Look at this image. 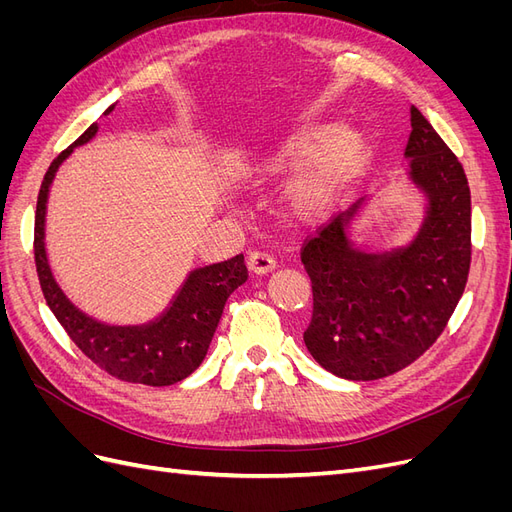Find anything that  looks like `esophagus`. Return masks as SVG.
<instances>
[{"label": "esophagus", "instance_id": "1", "mask_svg": "<svg viewBox=\"0 0 512 512\" xmlns=\"http://www.w3.org/2000/svg\"><path fill=\"white\" fill-rule=\"evenodd\" d=\"M247 265H250V271L256 275L269 273L275 269V258L267 250H254L247 258Z\"/></svg>", "mask_w": 512, "mask_h": 512}]
</instances>
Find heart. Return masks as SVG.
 Returning <instances> with one entry per match:
<instances>
[{
    "label": "heart",
    "mask_w": 512,
    "mask_h": 512,
    "mask_svg": "<svg viewBox=\"0 0 512 512\" xmlns=\"http://www.w3.org/2000/svg\"><path fill=\"white\" fill-rule=\"evenodd\" d=\"M369 136L361 130L339 134L335 123H309L275 143L256 168L282 175L307 164L288 190L290 209L309 218L327 211L367 164Z\"/></svg>",
    "instance_id": "1"
}]
</instances>
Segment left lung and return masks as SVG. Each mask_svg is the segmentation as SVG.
<instances>
[{
  "label": "left lung",
  "mask_w": 512,
  "mask_h": 512,
  "mask_svg": "<svg viewBox=\"0 0 512 512\" xmlns=\"http://www.w3.org/2000/svg\"><path fill=\"white\" fill-rule=\"evenodd\" d=\"M410 177L427 196V218L404 250H356L346 226L361 203L318 226L301 247L314 312L303 342L331 374L378 380L423 356L466 290L472 260L470 185L455 153L410 108Z\"/></svg>",
  "instance_id": "left-lung-1"
}]
</instances>
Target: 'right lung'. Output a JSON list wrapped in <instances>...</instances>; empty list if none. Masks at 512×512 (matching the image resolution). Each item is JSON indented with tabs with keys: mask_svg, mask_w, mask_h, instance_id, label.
<instances>
[{
	"mask_svg": "<svg viewBox=\"0 0 512 512\" xmlns=\"http://www.w3.org/2000/svg\"><path fill=\"white\" fill-rule=\"evenodd\" d=\"M113 108L115 106H108L104 115ZM96 132L98 123L89 126L66 151H61L42 179L34 224V258L40 288L46 305L51 307L76 348L108 376L147 386L177 384L203 363L226 299L247 280L243 254L192 271L168 312L145 327H108L76 309L57 286L49 260H46L44 215L55 170L74 147L91 141Z\"/></svg>",
	"mask_w": 512,
	"mask_h": 512,
	"instance_id": "add662e5",
	"label": "right lung"
}]
</instances>
